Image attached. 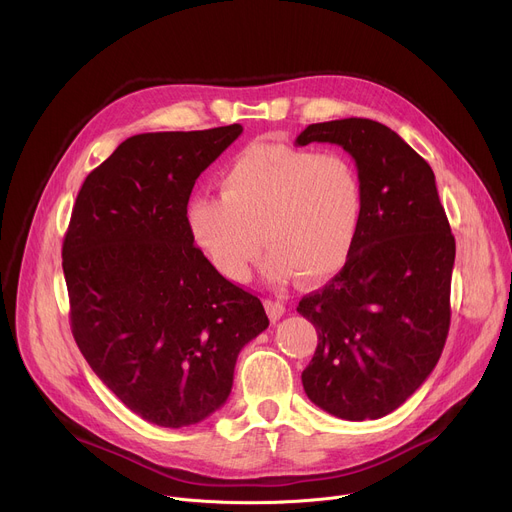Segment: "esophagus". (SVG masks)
<instances>
[{
    "instance_id": "esophagus-1",
    "label": "esophagus",
    "mask_w": 512,
    "mask_h": 512,
    "mask_svg": "<svg viewBox=\"0 0 512 512\" xmlns=\"http://www.w3.org/2000/svg\"><path fill=\"white\" fill-rule=\"evenodd\" d=\"M265 311H267L269 319L276 323V321H280V317L286 313V306H284V302H282V300L267 298V300H265Z\"/></svg>"
}]
</instances>
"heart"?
Here are the masks:
<instances>
[{"label":"heart","mask_w":512,"mask_h":512,"mask_svg":"<svg viewBox=\"0 0 512 512\" xmlns=\"http://www.w3.org/2000/svg\"><path fill=\"white\" fill-rule=\"evenodd\" d=\"M220 185L222 195L191 199L187 226L226 280L249 278L261 235L271 245L263 259L271 282L296 271L319 280L348 261L362 220V183L344 154L259 142L226 164Z\"/></svg>","instance_id":"obj_1"}]
</instances>
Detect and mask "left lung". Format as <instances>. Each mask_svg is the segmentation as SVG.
<instances>
[{"mask_svg":"<svg viewBox=\"0 0 512 512\" xmlns=\"http://www.w3.org/2000/svg\"><path fill=\"white\" fill-rule=\"evenodd\" d=\"M313 142L354 158L362 220L342 271L298 302L319 335L302 387L331 416L377 420L416 393L445 348L455 236L430 164L387 125L313 123L296 146Z\"/></svg>","mask_w":512,"mask_h":512,"instance_id":"left-lung-1","label":"left lung"}]
</instances>
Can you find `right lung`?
Returning a JSON list of instances; mask_svg holds the SVG:
<instances>
[{
	"label": "right lung",
	"instance_id": "1",
	"mask_svg": "<svg viewBox=\"0 0 512 512\" xmlns=\"http://www.w3.org/2000/svg\"><path fill=\"white\" fill-rule=\"evenodd\" d=\"M234 123L127 138L86 177L63 241L72 333L96 377L156 426L212 416L241 350L267 329L257 296L212 267L187 226L197 177Z\"/></svg>",
	"mask_w": 512,
	"mask_h": 512
}]
</instances>
